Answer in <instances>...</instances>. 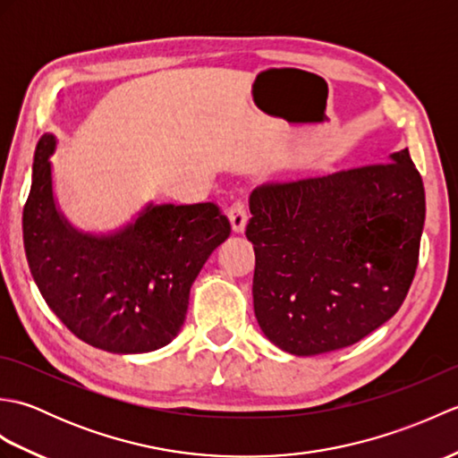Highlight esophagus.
<instances>
[{"label": "esophagus", "instance_id": "34e87169", "mask_svg": "<svg viewBox=\"0 0 458 458\" xmlns=\"http://www.w3.org/2000/svg\"><path fill=\"white\" fill-rule=\"evenodd\" d=\"M228 220L232 224V230L236 232V234H242L246 228V222H248V212H246V204L242 200L232 202V207L228 208Z\"/></svg>", "mask_w": 458, "mask_h": 458}]
</instances>
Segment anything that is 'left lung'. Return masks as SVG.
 <instances>
[{
    "label": "left lung",
    "mask_w": 458,
    "mask_h": 458,
    "mask_svg": "<svg viewBox=\"0 0 458 458\" xmlns=\"http://www.w3.org/2000/svg\"><path fill=\"white\" fill-rule=\"evenodd\" d=\"M254 310L269 343L315 356L358 343L410 291L425 189L410 151L250 194Z\"/></svg>",
    "instance_id": "8db88e82"
}]
</instances>
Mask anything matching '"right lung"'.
Returning a JSON list of instances; mask_svg holds the SVG:
<instances>
[{"label":"right lung","instance_id":"1","mask_svg":"<svg viewBox=\"0 0 458 458\" xmlns=\"http://www.w3.org/2000/svg\"><path fill=\"white\" fill-rule=\"evenodd\" d=\"M56 138L37 143L23 208L29 269L48 309L86 344L143 354L179 335L194 279L230 236L212 202H145L108 232L76 228L58 207L51 157Z\"/></svg>","mask_w":458,"mask_h":458}]
</instances>
